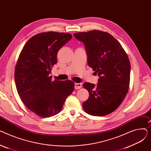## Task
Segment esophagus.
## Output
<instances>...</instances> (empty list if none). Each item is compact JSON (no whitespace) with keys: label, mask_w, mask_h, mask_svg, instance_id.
Instances as JSON below:
<instances>
[{"label":"esophagus","mask_w":151,"mask_h":151,"mask_svg":"<svg viewBox=\"0 0 151 151\" xmlns=\"http://www.w3.org/2000/svg\"><path fill=\"white\" fill-rule=\"evenodd\" d=\"M81 87H82V84L81 83H75V89H80Z\"/></svg>","instance_id":"obj_1"}]
</instances>
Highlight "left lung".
<instances>
[{"instance_id":"8db88e82","label":"left lung","mask_w":151,"mask_h":151,"mask_svg":"<svg viewBox=\"0 0 151 151\" xmlns=\"http://www.w3.org/2000/svg\"><path fill=\"white\" fill-rule=\"evenodd\" d=\"M82 42L88 55V63L99 79L96 86L83 84L89 99L83 104L84 111L96 116L111 113L119 106L128 92L130 62L121 45L106 32L93 30L74 34Z\"/></svg>"}]
</instances>
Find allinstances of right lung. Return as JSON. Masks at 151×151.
Masks as SVG:
<instances>
[{"label": "right lung", "instance_id": "obj_1", "mask_svg": "<svg viewBox=\"0 0 151 151\" xmlns=\"http://www.w3.org/2000/svg\"><path fill=\"white\" fill-rule=\"evenodd\" d=\"M72 35L47 32L32 37L24 46L15 67L14 81L21 101L31 111L47 117L58 114L73 92L72 81H51L57 54Z\"/></svg>", "mask_w": 151, "mask_h": 151}]
</instances>
